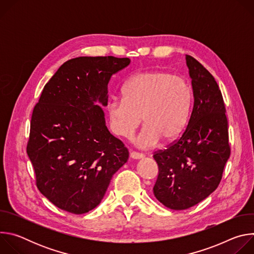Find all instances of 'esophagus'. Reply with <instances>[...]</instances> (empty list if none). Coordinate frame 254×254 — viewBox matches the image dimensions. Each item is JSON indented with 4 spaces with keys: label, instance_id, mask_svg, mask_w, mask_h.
I'll list each match as a JSON object with an SVG mask.
<instances>
[{
    "label": "esophagus",
    "instance_id": "1",
    "mask_svg": "<svg viewBox=\"0 0 254 254\" xmlns=\"http://www.w3.org/2000/svg\"><path fill=\"white\" fill-rule=\"evenodd\" d=\"M143 157H144V155H142V154H140V153H137V152H131V153H130V158L135 159V160L142 159Z\"/></svg>",
    "mask_w": 254,
    "mask_h": 254
}]
</instances>
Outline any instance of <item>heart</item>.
<instances>
[{"instance_id":"1","label":"heart","mask_w":254,"mask_h":254,"mask_svg":"<svg viewBox=\"0 0 254 254\" xmlns=\"http://www.w3.org/2000/svg\"><path fill=\"white\" fill-rule=\"evenodd\" d=\"M123 94L124 98L106 105L110 127L116 135L128 138L143 119L146 127L137 137L141 148H152L161 138L176 139L189 123L193 90L183 76L160 70L141 72L128 79Z\"/></svg>"}]
</instances>
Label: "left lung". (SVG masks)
Returning <instances> with one entry per match:
<instances>
[{"label":"left lung","mask_w":254,"mask_h":254,"mask_svg":"<svg viewBox=\"0 0 254 254\" xmlns=\"http://www.w3.org/2000/svg\"><path fill=\"white\" fill-rule=\"evenodd\" d=\"M193 88L189 123L179 139L155 152L156 198L173 210L188 209L218 187L230 156L228 122L218 84L194 57L186 55Z\"/></svg>","instance_id":"1"}]
</instances>
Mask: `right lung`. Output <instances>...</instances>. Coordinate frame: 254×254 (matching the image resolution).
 Segmentation results:
<instances>
[{"label": "right lung", "mask_w": 254, "mask_h": 254, "mask_svg": "<svg viewBox=\"0 0 254 254\" xmlns=\"http://www.w3.org/2000/svg\"><path fill=\"white\" fill-rule=\"evenodd\" d=\"M129 63L114 56L70 59L34 107L27 154L38 190L61 210L83 214L94 209L128 159L95 103L107 105L108 81Z\"/></svg>", "instance_id": "obj_1"}]
</instances>
